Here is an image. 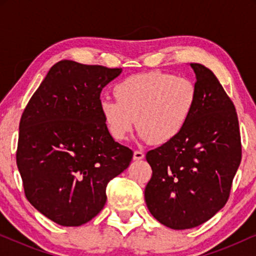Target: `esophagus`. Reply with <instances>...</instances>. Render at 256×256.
Wrapping results in <instances>:
<instances>
[{"mask_svg":"<svg viewBox=\"0 0 256 256\" xmlns=\"http://www.w3.org/2000/svg\"><path fill=\"white\" fill-rule=\"evenodd\" d=\"M144 158V152L140 150H134V160H142Z\"/></svg>","mask_w":256,"mask_h":256,"instance_id":"obj_1","label":"esophagus"}]
</instances>
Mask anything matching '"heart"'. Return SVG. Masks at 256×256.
Wrapping results in <instances>:
<instances>
[{"instance_id":"1","label":"heart","mask_w":256,"mask_h":256,"mask_svg":"<svg viewBox=\"0 0 256 256\" xmlns=\"http://www.w3.org/2000/svg\"><path fill=\"white\" fill-rule=\"evenodd\" d=\"M116 100L104 98L100 112L114 140H125L134 128L142 140L162 146L176 140L189 122L196 104L192 80L152 71L122 79L114 86Z\"/></svg>"}]
</instances>
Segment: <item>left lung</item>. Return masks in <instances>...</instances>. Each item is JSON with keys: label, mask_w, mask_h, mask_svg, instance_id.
Here are the masks:
<instances>
[{"label": "left lung", "mask_w": 256, "mask_h": 256, "mask_svg": "<svg viewBox=\"0 0 256 256\" xmlns=\"http://www.w3.org/2000/svg\"><path fill=\"white\" fill-rule=\"evenodd\" d=\"M190 66L198 96L192 116L176 140L146 155L152 170L146 207L174 230L196 228L224 207L242 158L234 102L210 68Z\"/></svg>", "instance_id": "left-lung-1"}]
</instances>
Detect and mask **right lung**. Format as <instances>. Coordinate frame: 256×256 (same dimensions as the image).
I'll list each match as a JSON object with an SVG mask.
<instances>
[{
  "label": "right lung",
  "instance_id": "1",
  "mask_svg": "<svg viewBox=\"0 0 256 256\" xmlns=\"http://www.w3.org/2000/svg\"><path fill=\"white\" fill-rule=\"evenodd\" d=\"M122 68L58 61L32 95L19 124L16 165L26 198L62 226L101 212L106 188L134 152L116 142L100 112L104 88Z\"/></svg>",
  "mask_w": 256,
  "mask_h": 256
}]
</instances>
